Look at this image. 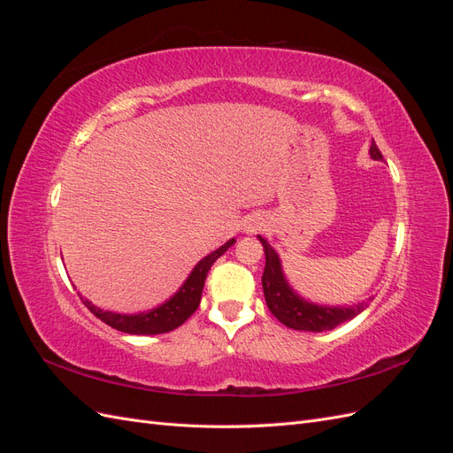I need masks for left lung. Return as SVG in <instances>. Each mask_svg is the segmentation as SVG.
Returning <instances> with one entry per match:
<instances>
[{
    "label": "left lung",
    "instance_id": "8db88e82",
    "mask_svg": "<svg viewBox=\"0 0 453 453\" xmlns=\"http://www.w3.org/2000/svg\"><path fill=\"white\" fill-rule=\"evenodd\" d=\"M370 157L381 160V153L378 145L372 142L370 145ZM260 243L265 248L266 265L263 272V289L265 298L273 318L281 321L285 326H291L295 331H308V333H321L334 328L344 321L353 319L355 315L361 313L366 308V303L351 306V308H325L308 304L306 300L298 298L289 285H287L283 272L280 266V258L265 238H260Z\"/></svg>",
    "mask_w": 453,
    "mask_h": 453
}]
</instances>
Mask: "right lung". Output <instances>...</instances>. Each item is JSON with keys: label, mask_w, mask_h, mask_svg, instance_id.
<instances>
[{"label": "right lung", "mask_w": 453, "mask_h": 453, "mask_svg": "<svg viewBox=\"0 0 453 453\" xmlns=\"http://www.w3.org/2000/svg\"><path fill=\"white\" fill-rule=\"evenodd\" d=\"M236 240H228L223 248H219L211 255L202 258L196 265V268L190 272V276L187 278L185 285L177 291L166 304H162L155 310H150L147 313H138V315H120L113 311H104L100 308L92 306L88 300H83L85 306L96 315V318L102 319L105 325L117 328V331L128 333V334H162V333H170L173 328L183 325L190 315H193L200 304L202 298V289H203V281L211 265L215 260L221 257L232 243Z\"/></svg>", "instance_id": "1"}]
</instances>
